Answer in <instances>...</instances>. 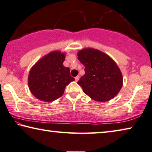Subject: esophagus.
<instances>
[{"instance_id":"esophagus-1","label":"esophagus","mask_w":152,"mask_h":152,"mask_svg":"<svg viewBox=\"0 0 152 152\" xmlns=\"http://www.w3.org/2000/svg\"><path fill=\"white\" fill-rule=\"evenodd\" d=\"M75 81H78V80L79 79V75H77V76L75 78Z\"/></svg>"}]
</instances>
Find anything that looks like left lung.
<instances>
[{"label": "left lung", "mask_w": 152, "mask_h": 152, "mask_svg": "<svg viewBox=\"0 0 152 152\" xmlns=\"http://www.w3.org/2000/svg\"><path fill=\"white\" fill-rule=\"evenodd\" d=\"M85 66V75L77 83L91 99L106 102L114 98L123 86V75L117 64L106 54L94 48L78 52Z\"/></svg>", "instance_id": "1"}]
</instances>
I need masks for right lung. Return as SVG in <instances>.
Here are the masks:
<instances>
[{"label": "right lung", "instance_id": "right-lung-1", "mask_svg": "<svg viewBox=\"0 0 152 152\" xmlns=\"http://www.w3.org/2000/svg\"><path fill=\"white\" fill-rule=\"evenodd\" d=\"M65 54L51 52L32 66L28 76L29 90L36 98L46 102L54 101L64 94V89L75 79L69 67L63 66Z\"/></svg>", "mask_w": 152, "mask_h": 152}]
</instances>
